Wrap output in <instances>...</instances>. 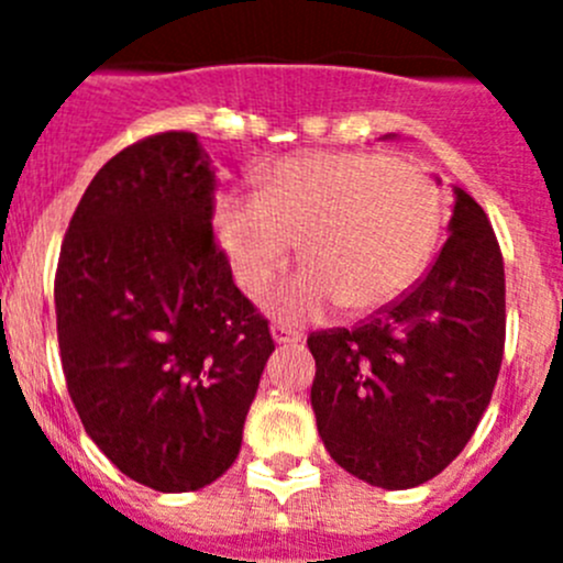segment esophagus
I'll return each instance as SVG.
<instances>
[{"label":"esophagus","instance_id":"esophagus-1","mask_svg":"<svg viewBox=\"0 0 563 563\" xmlns=\"http://www.w3.org/2000/svg\"><path fill=\"white\" fill-rule=\"evenodd\" d=\"M272 339H275L277 344H294V341L302 339V333L286 328V324H272Z\"/></svg>","mask_w":563,"mask_h":563}]
</instances>
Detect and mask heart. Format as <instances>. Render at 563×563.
<instances>
[{
	"mask_svg": "<svg viewBox=\"0 0 563 563\" xmlns=\"http://www.w3.org/2000/svg\"><path fill=\"white\" fill-rule=\"evenodd\" d=\"M444 224V194L424 166L383 152H311L275 163L261 194L219 199L217 228L244 288L266 286L291 252L308 269L272 294V311L306 319L339 302L388 306L422 275Z\"/></svg>",
	"mask_w": 563,
	"mask_h": 563,
	"instance_id": "heart-1",
	"label": "heart"
}]
</instances>
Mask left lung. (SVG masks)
Segmentation results:
<instances>
[{
  "mask_svg": "<svg viewBox=\"0 0 563 563\" xmlns=\"http://www.w3.org/2000/svg\"><path fill=\"white\" fill-rule=\"evenodd\" d=\"M311 406L330 459L358 481L411 488L459 459L506 346V272L492 222L455 188L428 275L358 328L308 335Z\"/></svg>",
  "mask_w": 563,
  "mask_h": 563,
  "instance_id": "obj_1",
  "label": "left lung"
}]
</instances>
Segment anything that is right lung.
I'll use <instances>...</instances> for the list:
<instances>
[{
  "label": "right lung",
  "instance_id": "1",
  "mask_svg": "<svg viewBox=\"0 0 563 563\" xmlns=\"http://www.w3.org/2000/svg\"><path fill=\"white\" fill-rule=\"evenodd\" d=\"M197 133L146 135L82 194L55 272L60 364L93 444L155 492L233 466L275 341L210 228Z\"/></svg>",
  "mask_w": 563,
  "mask_h": 563
}]
</instances>
